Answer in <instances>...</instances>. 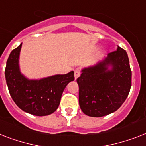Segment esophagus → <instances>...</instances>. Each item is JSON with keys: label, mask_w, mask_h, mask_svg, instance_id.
Returning <instances> with one entry per match:
<instances>
[{"label": "esophagus", "mask_w": 146, "mask_h": 146, "mask_svg": "<svg viewBox=\"0 0 146 146\" xmlns=\"http://www.w3.org/2000/svg\"><path fill=\"white\" fill-rule=\"evenodd\" d=\"M80 70L79 68H76V69H74V78H75V79H77V78L80 76Z\"/></svg>", "instance_id": "34e87169"}]
</instances>
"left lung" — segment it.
Here are the masks:
<instances>
[{
  "mask_svg": "<svg viewBox=\"0 0 146 146\" xmlns=\"http://www.w3.org/2000/svg\"><path fill=\"white\" fill-rule=\"evenodd\" d=\"M77 82L79 104L84 114L102 117L116 111L127 98L131 86L127 52L118 46L104 60L84 68Z\"/></svg>",
  "mask_w": 146,
  "mask_h": 146,
  "instance_id": "8db88e82",
  "label": "left lung"
}]
</instances>
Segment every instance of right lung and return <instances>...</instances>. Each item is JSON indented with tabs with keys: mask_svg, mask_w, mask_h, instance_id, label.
Listing matches in <instances>:
<instances>
[{
	"mask_svg": "<svg viewBox=\"0 0 146 146\" xmlns=\"http://www.w3.org/2000/svg\"><path fill=\"white\" fill-rule=\"evenodd\" d=\"M21 48V44L13 49L7 61L5 77L9 94L23 111L38 116L50 115L58 108L67 84L74 80V72L40 80H29L19 70Z\"/></svg>",
	"mask_w": 146,
	"mask_h": 146,
	"instance_id": "1",
	"label": "right lung"
}]
</instances>
